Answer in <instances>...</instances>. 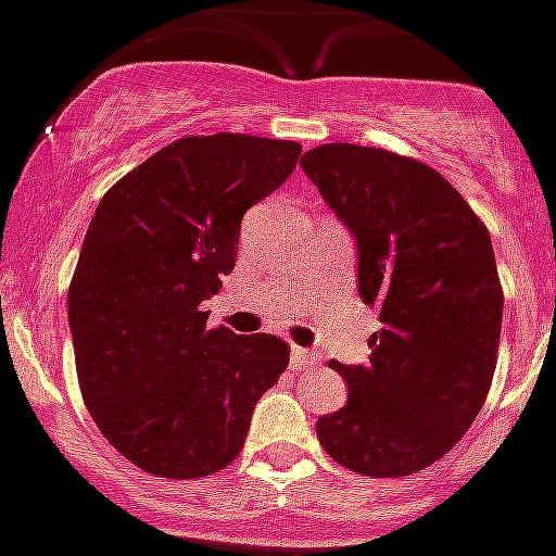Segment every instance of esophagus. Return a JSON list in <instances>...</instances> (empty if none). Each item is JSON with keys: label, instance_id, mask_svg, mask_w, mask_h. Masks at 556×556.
<instances>
[{"label": "esophagus", "instance_id": "obj_1", "mask_svg": "<svg viewBox=\"0 0 556 556\" xmlns=\"http://www.w3.org/2000/svg\"><path fill=\"white\" fill-rule=\"evenodd\" d=\"M289 363H292V371H306V368H315L317 365V354L315 351L295 345V349H292V357H289Z\"/></svg>", "mask_w": 556, "mask_h": 556}]
</instances>
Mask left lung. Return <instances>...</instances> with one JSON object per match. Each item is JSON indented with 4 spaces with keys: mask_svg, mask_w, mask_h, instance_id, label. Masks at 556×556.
Returning <instances> with one entry per match:
<instances>
[{
    "mask_svg": "<svg viewBox=\"0 0 556 556\" xmlns=\"http://www.w3.org/2000/svg\"><path fill=\"white\" fill-rule=\"evenodd\" d=\"M301 168L354 232L359 298L382 324L371 363H329L349 402L317 419V439L359 476H414L458 444L490 393L504 317L490 230L414 156L326 142Z\"/></svg>",
    "mask_w": 556,
    "mask_h": 556,
    "instance_id": "obj_1",
    "label": "left lung"
}]
</instances>
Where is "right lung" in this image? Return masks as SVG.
<instances>
[{
	"instance_id": "right-lung-1",
	"label": "right lung",
	"mask_w": 556,
	"mask_h": 556,
	"mask_svg": "<svg viewBox=\"0 0 556 556\" xmlns=\"http://www.w3.org/2000/svg\"><path fill=\"white\" fill-rule=\"evenodd\" d=\"M301 142L188 135L117 179L94 211L66 312L80 396L121 455L156 478L236 462L255 402L289 365L275 334L207 326L239 227L292 174Z\"/></svg>"
}]
</instances>
